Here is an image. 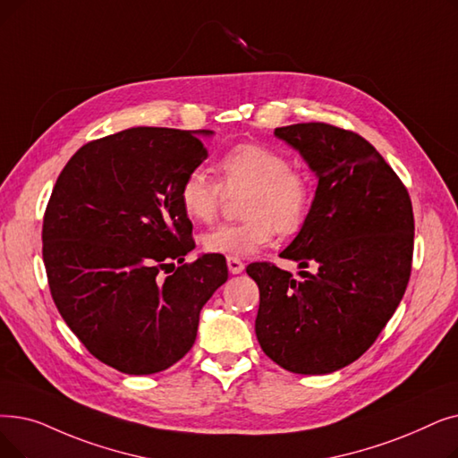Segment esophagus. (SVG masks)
Listing matches in <instances>:
<instances>
[{"instance_id": "1", "label": "esophagus", "mask_w": 458, "mask_h": 458, "mask_svg": "<svg viewBox=\"0 0 458 458\" xmlns=\"http://www.w3.org/2000/svg\"><path fill=\"white\" fill-rule=\"evenodd\" d=\"M226 264H228V271H230L232 275L242 273L243 267H245V264H243L237 256H228V258H226Z\"/></svg>"}]
</instances>
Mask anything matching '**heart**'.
I'll list each match as a JSON object with an SVG mask.
<instances>
[{
	"label": "heart",
	"instance_id": "1",
	"mask_svg": "<svg viewBox=\"0 0 458 458\" xmlns=\"http://www.w3.org/2000/svg\"><path fill=\"white\" fill-rule=\"evenodd\" d=\"M218 182L202 170L185 174L177 191L183 213L194 223L209 225L218 216L226 194L240 198L242 221L204 233L208 252L247 256L267 247L276 232L290 237L309 223L314 206L310 177L292 168L290 158L264 144L243 142L216 161Z\"/></svg>",
	"mask_w": 458,
	"mask_h": 458
}]
</instances>
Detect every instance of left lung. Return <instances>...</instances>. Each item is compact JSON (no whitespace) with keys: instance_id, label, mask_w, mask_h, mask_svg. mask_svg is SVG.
Segmentation results:
<instances>
[{"instance_id":"1","label":"left lung","mask_w":458,"mask_h":458,"mask_svg":"<svg viewBox=\"0 0 458 458\" xmlns=\"http://www.w3.org/2000/svg\"><path fill=\"white\" fill-rule=\"evenodd\" d=\"M275 136L318 175L309 223L281 258L316 266L292 273L249 264L260 288L256 336L264 353L295 374H329L374 344L406 292L413 209L406 185L370 142L329 123H297Z\"/></svg>"}]
</instances>
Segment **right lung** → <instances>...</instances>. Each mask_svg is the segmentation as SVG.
Masks as SVG:
<instances>
[{
  "instance_id": "obj_1",
  "label": "right lung",
  "mask_w": 458,
  "mask_h": 458,
  "mask_svg": "<svg viewBox=\"0 0 458 458\" xmlns=\"http://www.w3.org/2000/svg\"><path fill=\"white\" fill-rule=\"evenodd\" d=\"M206 158L191 131L132 127L84 144L52 189L43 218L52 300L88 352L119 372L180 361L202 307L228 281L223 254L171 264L194 249L177 191Z\"/></svg>"
}]
</instances>
